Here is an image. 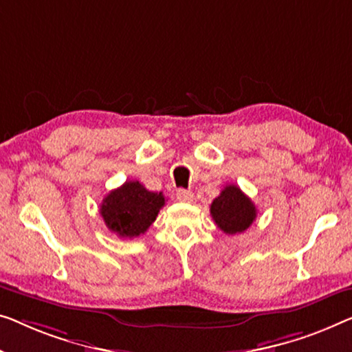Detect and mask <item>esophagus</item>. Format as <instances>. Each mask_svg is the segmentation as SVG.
Here are the masks:
<instances>
[{
  "label": "esophagus",
  "instance_id": "1",
  "mask_svg": "<svg viewBox=\"0 0 352 352\" xmlns=\"http://www.w3.org/2000/svg\"><path fill=\"white\" fill-rule=\"evenodd\" d=\"M177 199L180 202H186V204H191L194 201V194L188 190H177Z\"/></svg>",
  "mask_w": 352,
  "mask_h": 352
}]
</instances>
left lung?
<instances>
[{
  "instance_id": "8db88e82",
  "label": "left lung",
  "mask_w": 352,
  "mask_h": 352,
  "mask_svg": "<svg viewBox=\"0 0 352 352\" xmlns=\"http://www.w3.org/2000/svg\"><path fill=\"white\" fill-rule=\"evenodd\" d=\"M210 214L223 232L232 235L248 229L256 219L258 210L239 186L228 185L212 202Z\"/></svg>"
}]
</instances>
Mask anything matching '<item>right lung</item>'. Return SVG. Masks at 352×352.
<instances>
[{
	"instance_id": "obj_1",
	"label": "right lung",
	"mask_w": 352,
	"mask_h": 352,
	"mask_svg": "<svg viewBox=\"0 0 352 352\" xmlns=\"http://www.w3.org/2000/svg\"><path fill=\"white\" fill-rule=\"evenodd\" d=\"M164 204L162 192L148 191L139 182H126L102 199L101 217L118 237L134 239L146 232Z\"/></svg>"
}]
</instances>
